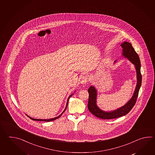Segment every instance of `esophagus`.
I'll return each instance as SVG.
<instances>
[{
    "label": "esophagus",
    "mask_w": 155,
    "mask_h": 155,
    "mask_svg": "<svg viewBox=\"0 0 155 155\" xmlns=\"http://www.w3.org/2000/svg\"><path fill=\"white\" fill-rule=\"evenodd\" d=\"M88 81V79H87V78L86 77V76H82V78H81V80H80V83L82 84V85H84V84H86L87 82Z\"/></svg>",
    "instance_id": "obj_1"
}]
</instances>
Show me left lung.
Masks as SVG:
<instances>
[{
  "label": "left lung",
  "instance_id": "obj_1",
  "mask_svg": "<svg viewBox=\"0 0 155 155\" xmlns=\"http://www.w3.org/2000/svg\"><path fill=\"white\" fill-rule=\"evenodd\" d=\"M121 46L123 49L122 55L127 58L130 61L135 65L137 73V82L135 89V92L131 99L129 100L124 106L111 112H106L99 109L96 105L97 92L94 86H90L88 89L89 101L87 107L90 112L97 117L101 119H112L118 118L127 114L133 108L136 104L138 97L139 90L141 85L142 75L141 74V63L138 54L135 51L131 43L124 42Z\"/></svg>",
  "mask_w": 155,
  "mask_h": 155
}]
</instances>
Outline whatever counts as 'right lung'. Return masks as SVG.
Instances as JSON below:
<instances>
[{
    "label": "right lung",
    "mask_w": 155,
    "mask_h": 155,
    "mask_svg": "<svg viewBox=\"0 0 155 155\" xmlns=\"http://www.w3.org/2000/svg\"><path fill=\"white\" fill-rule=\"evenodd\" d=\"M72 96V95H71L69 97V98L68 99V101H67V102H66V107H65V110H64V111L62 112V114H61V115H60L59 116H58V117H54V118H53V119H45V120H43V119H33V118H31V117H29V116H28L29 117L30 119H31V120H34V121H47V122H49V121H54V120H56V119H58V118H59L62 115V114H63L64 112H65V111L66 110V108H67V106H68V101H69V99L70 97H71Z\"/></svg>",
    "instance_id": "add662e5"
}]
</instances>
